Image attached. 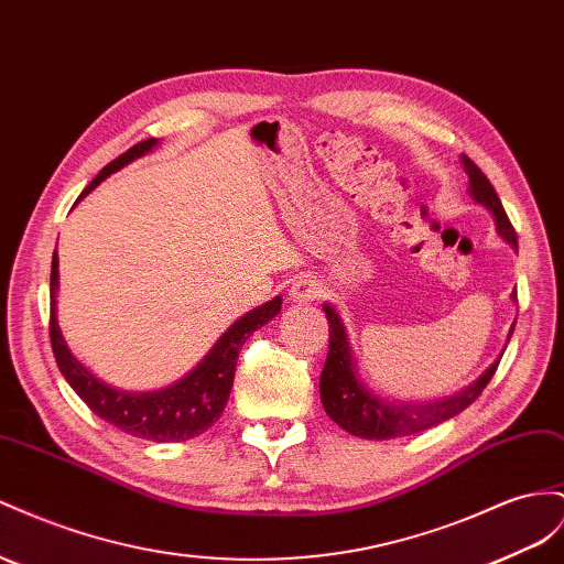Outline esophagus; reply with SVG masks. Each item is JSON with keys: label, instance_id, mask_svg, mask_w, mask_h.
Returning a JSON list of instances; mask_svg holds the SVG:
<instances>
[{"label": "esophagus", "instance_id": "34e87169", "mask_svg": "<svg viewBox=\"0 0 564 564\" xmlns=\"http://www.w3.org/2000/svg\"><path fill=\"white\" fill-rule=\"evenodd\" d=\"M319 292H323L319 282L308 275H303L292 282V289H289V299H292L294 303H308V301H315L319 296Z\"/></svg>", "mask_w": 564, "mask_h": 564}]
</instances>
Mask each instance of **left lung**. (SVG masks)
<instances>
[{
  "mask_svg": "<svg viewBox=\"0 0 564 564\" xmlns=\"http://www.w3.org/2000/svg\"><path fill=\"white\" fill-rule=\"evenodd\" d=\"M463 169L469 177V196L471 202L484 206L494 216L496 232L500 239H506L512 249H517V235L506 216V208L500 204L494 185L486 175L463 154ZM514 299V294H512ZM327 323H329V351L323 375H319V401H323L325 413L339 424L348 434L372 441H387L395 436H410L434 427L438 422H446L455 417L467 405L477 401V395L491 382V377L500 362V354L481 377L467 384L465 389L455 391L446 399L436 401H399V399H384V395L375 393L368 384L360 379L358 362L354 356L351 341L344 327V319L337 308L325 303L323 306ZM514 332V323L508 332L506 346ZM503 346V351H506Z\"/></svg>",
  "mask_w": 564,
  "mask_h": 564,
  "instance_id": "left-lung-1",
  "label": "left lung"
}]
</instances>
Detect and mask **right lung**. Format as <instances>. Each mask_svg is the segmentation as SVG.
Listing matches in <instances>:
<instances>
[{"mask_svg":"<svg viewBox=\"0 0 564 564\" xmlns=\"http://www.w3.org/2000/svg\"><path fill=\"white\" fill-rule=\"evenodd\" d=\"M159 147L156 137L144 140L128 149L123 156H118L109 165H104L101 173L89 182L83 189L80 199L99 187L109 175L126 169L128 163L147 156L149 151ZM78 199V202H80ZM50 296H52V317H50V337L54 358L61 375L66 377L70 389L80 395L101 420L111 422L113 427L130 436H140L156 444H171V441H187L204 434L213 422H218L223 415L225 403L230 399V389L235 382V368L241 346L251 337L256 329H261L270 323L282 308V296L263 303L223 332V337L210 346V351L196 362L185 377H180L175 384H169L156 391H126L106 384L93 370L73 356L64 334H61L56 319V292H58V256L54 251L52 258V280H50Z\"/></svg>","mask_w":564,"mask_h":564,"instance_id":"right-lung-1","label":"right lung"}]
</instances>
